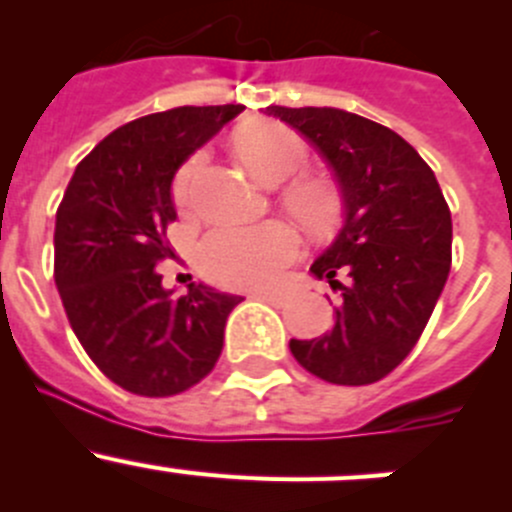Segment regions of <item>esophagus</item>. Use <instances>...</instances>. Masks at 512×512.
Returning a JSON list of instances; mask_svg holds the SVG:
<instances>
[{"mask_svg": "<svg viewBox=\"0 0 512 512\" xmlns=\"http://www.w3.org/2000/svg\"><path fill=\"white\" fill-rule=\"evenodd\" d=\"M252 297L255 299H262V302H267V304H282V292H267V289H260V292H255L252 294Z\"/></svg>", "mask_w": 512, "mask_h": 512, "instance_id": "esophagus-1", "label": "esophagus"}]
</instances>
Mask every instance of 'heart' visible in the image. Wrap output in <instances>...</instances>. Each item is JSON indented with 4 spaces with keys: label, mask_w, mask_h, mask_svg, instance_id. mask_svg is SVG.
I'll list each match as a JSON object with an SVG mask.
<instances>
[{
    "label": "heart",
    "mask_w": 512,
    "mask_h": 512,
    "mask_svg": "<svg viewBox=\"0 0 512 512\" xmlns=\"http://www.w3.org/2000/svg\"><path fill=\"white\" fill-rule=\"evenodd\" d=\"M237 156L255 180L277 185L292 178L307 163V148L292 131L272 123L250 126L237 136ZM205 156H193L175 178V203L190 208L195 185L203 175ZM289 213L309 230H324L337 215V198L317 180H297L287 188ZM299 240L292 227L270 223L260 227H218L205 237L200 260L215 282L227 287L272 285L289 262L297 257Z\"/></svg>",
    "instance_id": "obj_1"
}]
</instances>
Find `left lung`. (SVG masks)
I'll list each match as a JSON object with an SVG mask.
<instances>
[{
    "label": "left lung",
    "mask_w": 512,
    "mask_h": 512,
    "mask_svg": "<svg viewBox=\"0 0 512 512\" xmlns=\"http://www.w3.org/2000/svg\"><path fill=\"white\" fill-rule=\"evenodd\" d=\"M265 113L322 153L344 210L332 245L309 267L342 289L334 327L289 339V352L329 384H374L416 347L441 297L451 272V210L426 160L391 128L329 106Z\"/></svg>",
    "instance_id": "8db88e82"
}]
</instances>
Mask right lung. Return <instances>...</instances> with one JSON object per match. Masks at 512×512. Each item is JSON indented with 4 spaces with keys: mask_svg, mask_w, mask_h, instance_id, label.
I'll use <instances>...</instances> for the list:
<instances>
[{
    "mask_svg": "<svg viewBox=\"0 0 512 512\" xmlns=\"http://www.w3.org/2000/svg\"><path fill=\"white\" fill-rule=\"evenodd\" d=\"M245 106H178L108 133L74 170L56 210L54 277L71 329L121 389L173 396L213 371L240 294L163 287L173 250V178Z\"/></svg>",
    "mask_w": 512,
    "mask_h": 512,
    "instance_id": "1",
    "label": "right lung"
}]
</instances>
